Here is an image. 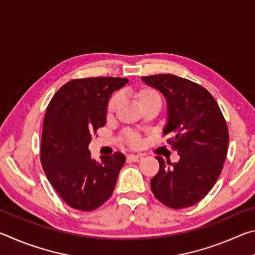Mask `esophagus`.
Wrapping results in <instances>:
<instances>
[{
  "label": "esophagus",
  "mask_w": 255,
  "mask_h": 255,
  "mask_svg": "<svg viewBox=\"0 0 255 255\" xmlns=\"http://www.w3.org/2000/svg\"><path fill=\"white\" fill-rule=\"evenodd\" d=\"M128 158L130 159V161H132V162H139V161H141V158H143V157H141L140 155H133V154H130V155H129V156H128Z\"/></svg>",
  "instance_id": "1"
}]
</instances>
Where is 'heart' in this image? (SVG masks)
I'll return each instance as SVG.
<instances>
[{"label":"heart","instance_id":"1","mask_svg":"<svg viewBox=\"0 0 255 255\" xmlns=\"http://www.w3.org/2000/svg\"><path fill=\"white\" fill-rule=\"evenodd\" d=\"M128 96L130 97L133 102L140 108L141 110L146 109L149 107L159 108L161 107V97H159L158 92L156 90L150 88L148 85H138L135 88H131L128 91ZM120 105V97L118 94H114L107 102L106 106V118L111 119L114 117L116 112H117ZM124 139L126 143L130 146V147L136 148L141 144L140 135L136 131L132 130H126L124 132Z\"/></svg>","mask_w":255,"mask_h":255}]
</instances>
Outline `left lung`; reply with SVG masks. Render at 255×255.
<instances>
[{
  "mask_svg": "<svg viewBox=\"0 0 255 255\" xmlns=\"http://www.w3.org/2000/svg\"><path fill=\"white\" fill-rule=\"evenodd\" d=\"M161 91L167 102L169 120L163 135L180 155L178 163L155 156L159 170L150 180L156 199L182 209L205 198L218 180L227 155L230 133L217 101L195 82L172 74L141 77Z\"/></svg>",
  "mask_w": 255,
  "mask_h": 255,
  "instance_id": "8db88e82",
  "label": "left lung"
}]
</instances>
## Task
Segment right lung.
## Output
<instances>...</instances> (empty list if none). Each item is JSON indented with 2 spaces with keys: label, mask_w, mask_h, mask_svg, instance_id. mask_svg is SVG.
<instances>
[{
  "label": "right lung",
  "mask_w": 255,
  "mask_h": 255,
  "mask_svg": "<svg viewBox=\"0 0 255 255\" xmlns=\"http://www.w3.org/2000/svg\"><path fill=\"white\" fill-rule=\"evenodd\" d=\"M122 77H86L64 84L46 109L40 161L47 179L72 208L91 211L109 199L126 157L120 152L91 158L92 135L106 125L111 93L126 84Z\"/></svg>",
  "instance_id": "right-lung-1"
}]
</instances>
